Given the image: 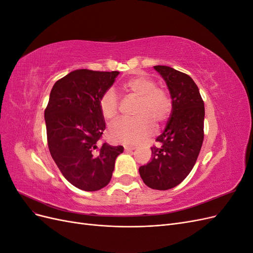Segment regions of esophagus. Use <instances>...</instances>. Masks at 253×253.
<instances>
[{
  "instance_id": "obj_1",
  "label": "esophagus",
  "mask_w": 253,
  "mask_h": 253,
  "mask_svg": "<svg viewBox=\"0 0 253 253\" xmlns=\"http://www.w3.org/2000/svg\"><path fill=\"white\" fill-rule=\"evenodd\" d=\"M135 145H125V150L126 151H133L135 150Z\"/></svg>"
}]
</instances>
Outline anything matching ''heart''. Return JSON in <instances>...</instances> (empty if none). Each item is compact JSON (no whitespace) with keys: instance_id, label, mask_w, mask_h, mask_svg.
<instances>
[{"instance_id":"1","label":"heart","mask_w":253,"mask_h":253,"mask_svg":"<svg viewBox=\"0 0 253 253\" xmlns=\"http://www.w3.org/2000/svg\"><path fill=\"white\" fill-rule=\"evenodd\" d=\"M122 88L139 97L135 110L137 117L120 119L113 122L109 127V136L114 142L136 144L147 139L153 133L154 121L162 125L170 117L173 100L169 91L156 87V83L145 76L128 79L122 84ZM100 113L106 120H112L118 115V100L114 89H106L98 100Z\"/></svg>"}]
</instances>
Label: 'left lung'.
Listing matches in <instances>:
<instances>
[{"label": "left lung", "mask_w": 253, "mask_h": 253, "mask_svg": "<svg viewBox=\"0 0 253 253\" xmlns=\"http://www.w3.org/2000/svg\"><path fill=\"white\" fill-rule=\"evenodd\" d=\"M173 100L170 119L153 145L152 160L139 168L151 189L169 190L185 179L196 163L204 141L205 105L200 89L189 75L170 66L156 65Z\"/></svg>", "instance_id": "obj_1"}]
</instances>
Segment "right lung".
Returning <instances> with one entry per match:
<instances>
[{
    "label": "right lung",
    "mask_w": 253,
    "mask_h": 253,
    "mask_svg": "<svg viewBox=\"0 0 253 253\" xmlns=\"http://www.w3.org/2000/svg\"><path fill=\"white\" fill-rule=\"evenodd\" d=\"M119 72L77 70L51 88L44 117L52 159L76 188L97 191L110 182L115 159L124 147L103 142L105 121L98 100Z\"/></svg>",
    "instance_id": "right-lung-1"
}]
</instances>
